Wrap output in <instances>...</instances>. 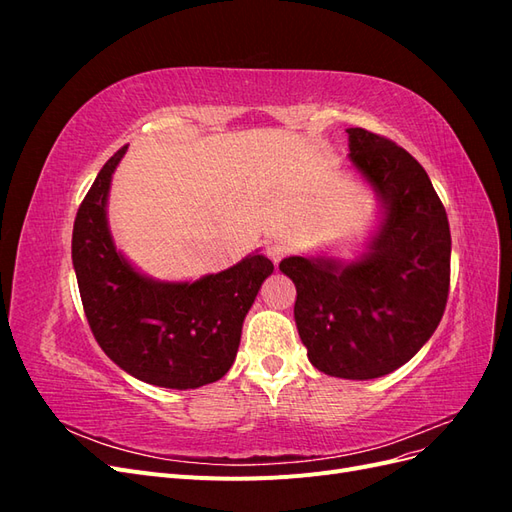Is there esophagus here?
Returning a JSON list of instances; mask_svg holds the SVG:
<instances>
[{
	"label": "esophagus",
	"instance_id": "obj_1",
	"mask_svg": "<svg viewBox=\"0 0 512 512\" xmlns=\"http://www.w3.org/2000/svg\"><path fill=\"white\" fill-rule=\"evenodd\" d=\"M284 254H286V245L275 243V241L267 243V256H269V260L273 262V265H277V262L284 258Z\"/></svg>",
	"mask_w": 512,
	"mask_h": 512
}]
</instances>
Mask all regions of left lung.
Listing matches in <instances>:
<instances>
[{"mask_svg": "<svg viewBox=\"0 0 512 512\" xmlns=\"http://www.w3.org/2000/svg\"><path fill=\"white\" fill-rule=\"evenodd\" d=\"M348 160L376 192L382 218L354 260L288 256L297 286L294 322L307 359L327 376L391 374L425 346L442 320L451 284V228L442 200L406 149L348 128Z\"/></svg>", "mask_w": 512, "mask_h": 512, "instance_id": "1", "label": "left lung"}]
</instances>
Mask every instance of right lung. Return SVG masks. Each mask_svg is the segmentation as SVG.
<instances>
[{
  "mask_svg": "<svg viewBox=\"0 0 512 512\" xmlns=\"http://www.w3.org/2000/svg\"><path fill=\"white\" fill-rule=\"evenodd\" d=\"M126 151L128 145L102 166L74 220L72 265L85 316L108 359L136 380L198 389L235 363L243 320L273 262L256 252L196 282H160L134 269L106 218L111 179Z\"/></svg>",
  "mask_w": 512,
  "mask_h": 512,
  "instance_id": "add662e5",
  "label": "right lung"
}]
</instances>
